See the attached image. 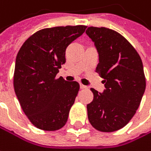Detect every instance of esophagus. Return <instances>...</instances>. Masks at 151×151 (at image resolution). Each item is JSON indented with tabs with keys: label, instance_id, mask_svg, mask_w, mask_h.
Segmentation results:
<instances>
[{
	"label": "esophagus",
	"instance_id": "34e87169",
	"mask_svg": "<svg viewBox=\"0 0 151 151\" xmlns=\"http://www.w3.org/2000/svg\"><path fill=\"white\" fill-rule=\"evenodd\" d=\"M86 86H84V85L80 84V89H86Z\"/></svg>",
	"mask_w": 151,
	"mask_h": 151
}]
</instances>
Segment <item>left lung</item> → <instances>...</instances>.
<instances>
[{
	"label": "left lung",
	"mask_w": 151,
	"mask_h": 151,
	"mask_svg": "<svg viewBox=\"0 0 151 151\" xmlns=\"http://www.w3.org/2000/svg\"><path fill=\"white\" fill-rule=\"evenodd\" d=\"M86 35L99 56L96 72L105 90L91 88L93 100L87 104L91 124L99 131L112 132L124 127L138 109L146 87L143 62L130 42L106 27H90Z\"/></svg>",
	"instance_id": "8db88e82"
}]
</instances>
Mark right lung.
I'll return each instance as SVG.
<instances>
[{"label": "right lung", "instance_id": "add662e5", "mask_svg": "<svg viewBox=\"0 0 151 151\" xmlns=\"http://www.w3.org/2000/svg\"><path fill=\"white\" fill-rule=\"evenodd\" d=\"M86 26L44 28L31 35L15 60L14 88L24 113L38 129L53 131L67 122L79 90L76 81L56 78L65 63V49Z\"/></svg>", "mask_w": 151, "mask_h": 151}]
</instances>
